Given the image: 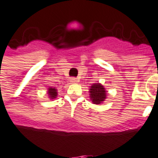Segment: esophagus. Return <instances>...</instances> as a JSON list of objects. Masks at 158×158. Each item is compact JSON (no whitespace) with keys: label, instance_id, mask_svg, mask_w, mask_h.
<instances>
[{"label":"esophagus","instance_id":"obj_1","mask_svg":"<svg viewBox=\"0 0 158 158\" xmlns=\"http://www.w3.org/2000/svg\"><path fill=\"white\" fill-rule=\"evenodd\" d=\"M70 81H71V83H76L77 81V78L75 77H71V79H70Z\"/></svg>","mask_w":158,"mask_h":158}]
</instances>
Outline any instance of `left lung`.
Returning <instances> with one entry per match:
<instances>
[{
	"instance_id": "1",
	"label": "left lung",
	"mask_w": 158,
	"mask_h": 158,
	"mask_svg": "<svg viewBox=\"0 0 158 158\" xmlns=\"http://www.w3.org/2000/svg\"><path fill=\"white\" fill-rule=\"evenodd\" d=\"M90 98L94 104H100L106 99L107 92L102 84L94 83L90 87Z\"/></svg>"
}]
</instances>
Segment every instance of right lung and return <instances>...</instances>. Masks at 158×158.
Wrapping results in <instances>:
<instances>
[{"instance_id": "1", "label": "right lung", "mask_w": 158, "mask_h": 158, "mask_svg": "<svg viewBox=\"0 0 158 158\" xmlns=\"http://www.w3.org/2000/svg\"><path fill=\"white\" fill-rule=\"evenodd\" d=\"M48 94H49V98L54 99L57 97V89L55 87H49L48 89Z\"/></svg>"}]
</instances>
